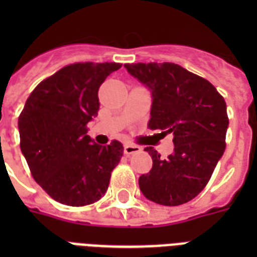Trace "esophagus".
Returning <instances> with one entry per match:
<instances>
[{
	"label": "esophagus",
	"mask_w": 257,
	"mask_h": 257,
	"mask_svg": "<svg viewBox=\"0 0 257 257\" xmlns=\"http://www.w3.org/2000/svg\"><path fill=\"white\" fill-rule=\"evenodd\" d=\"M143 151V148L141 147H139V145H132V144H126L124 147V153L126 155V156H129V155H133V153H139Z\"/></svg>",
	"instance_id": "1"
}]
</instances>
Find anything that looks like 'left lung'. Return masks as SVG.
I'll list each match as a JSON object with an SVG mask.
<instances>
[{"label":"left lung","instance_id":"8db88e82","mask_svg":"<svg viewBox=\"0 0 257 257\" xmlns=\"http://www.w3.org/2000/svg\"><path fill=\"white\" fill-rule=\"evenodd\" d=\"M128 73L151 90L148 128L173 135V153L167 159L152 147L144 151L152 169L141 175L143 195L153 203L175 207L199 195L225 151L227 105L205 78L172 62L126 64ZM164 133V132H163Z\"/></svg>","mask_w":257,"mask_h":257}]
</instances>
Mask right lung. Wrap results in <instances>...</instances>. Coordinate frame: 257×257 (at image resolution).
Instances as JSON below:
<instances>
[{
    "label": "right lung",
    "instance_id": "1",
    "mask_svg": "<svg viewBox=\"0 0 257 257\" xmlns=\"http://www.w3.org/2000/svg\"><path fill=\"white\" fill-rule=\"evenodd\" d=\"M116 62L62 68L30 93L18 117L21 152L33 179L58 203L82 207L101 199L124 148L98 145L86 125L97 116L98 88Z\"/></svg>",
    "mask_w": 257,
    "mask_h": 257
}]
</instances>
